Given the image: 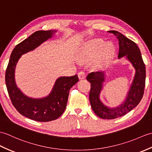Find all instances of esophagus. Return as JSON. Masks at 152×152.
I'll use <instances>...</instances> for the list:
<instances>
[{"instance_id":"34e87169","label":"esophagus","mask_w":152,"mask_h":152,"mask_svg":"<svg viewBox=\"0 0 152 152\" xmlns=\"http://www.w3.org/2000/svg\"><path fill=\"white\" fill-rule=\"evenodd\" d=\"M78 77L80 80L84 79L86 78V73L83 71H80L78 73Z\"/></svg>"}]
</instances>
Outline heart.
<instances>
[{
  "instance_id": "b5f03b06",
  "label": "heart",
  "mask_w": 152,
  "mask_h": 152,
  "mask_svg": "<svg viewBox=\"0 0 152 152\" xmlns=\"http://www.w3.org/2000/svg\"><path fill=\"white\" fill-rule=\"evenodd\" d=\"M101 39L96 38L93 40L88 46L83 49L80 56L82 61H88L92 60L97 56L96 64L97 66H102L107 63L114 53V47L111 43H107Z\"/></svg>"
}]
</instances>
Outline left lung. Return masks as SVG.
Returning a JSON list of instances; mask_svg holds the SVG:
<instances>
[{
	"label": "left lung",
	"mask_w": 152,
	"mask_h": 152,
	"mask_svg": "<svg viewBox=\"0 0 152 152\" xmlns=\"http://www.w3.org/2000/svg\"><path fill=\"white\" fill-rule=\"evenodd\" d=\"M114 34L119 42L118 58L125 56L135 69L133 83L127 93V97L120 106L116 108H109L100 100V93L104 82V72L89 73L87 80L91 83L89 101L95 114L102 119H112L124 115L139 104L142 98L146 81V67L141 56L140 49L133 41L125 37L118 31H110Z\"/></svg>",
	"instance_id": "8db88e82"
}]
</instances>
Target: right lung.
<instances>
[{
	"instance_id": "1",
	"label": "right lung",
	"mask_w": 152,
	"mask_h": 152,
	"mask_svg": "<svg viewBox=\"0 0 152 152\" xmlns=\"http://www.w3.org/2000/svg\"><path fill=\"white\" fill-rule=\"evenodd\" d=\"M56 32L38 31L18 44L12 51L6 70L5 82L12 104L21 115L34 121L46 122L59 118L66 108L70 88L79 80L77 75L60 77L50 94L42 99L28 97L16 86L14 73L19 58L50 39Z\"/></svg>"
}]
</instances>
